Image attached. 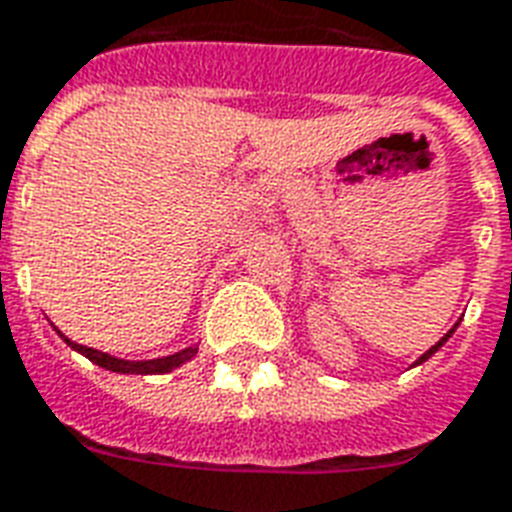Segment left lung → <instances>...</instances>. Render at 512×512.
Here are the masks:
<instances>
[{"label":"left lung","instance_id":"obj_1","mask_svg":"<svg viewBox=\"0 0 512 512\" xmlns=\"http://www.w3.org/2000/svg\"><path fill=\"white\" fill-rule=\"evenodd\" d=\"M455 329H458V323H455V326H452V329H450V332H447V334H444V337H441V340H439V343H436V345H433V348H428V351H425V354H422V356H419V359H417V365H422V362H425V359H430V356H433V354H436V351H439V348H441V345H444V343H447V340H450V337H452V332H455Z\"/></svg>","mask_w":512,"mask_h":512}]
</instances>
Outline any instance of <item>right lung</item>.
I'll use <instances>...</instances> for the list:
<instances>
[{
  "label": "right lung",
  "mask_w": 512,
  "mask_h": 512,
  "mask_svg": "<svg viewBox=\"0 0 512 512\" xmlns=\"http://www.w3.org/2000/svg\"><path fill=\"white\" fill-rule=\"evenodd\" d=\"M65 343L71 345L73 351H79L82 356H87L93 365L104 367V370H112V373H134V376H161V373H169V370H175V367L186 365L191 356L197 354V345H189V348H183L178 354H169L161 356V359H145V362H128V359H117V356H109L104 351H95V348H87V345H79L68 340L65 334H60Z\"/></svg>",
  "instance_id": "obj_1"
}]
</instances>
